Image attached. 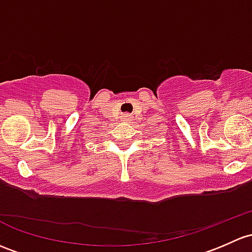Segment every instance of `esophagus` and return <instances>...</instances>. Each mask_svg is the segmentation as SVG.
Wrapping results in <instances>:
<instances>
[{"label":"esophagus","mask_w":252,"mask_h":252,"mask_svg":"<svg viewBox=\"0 0 252 252\" xmlns=\"http://www.w3.org/2000/svg\"><path fill=\"white\" fill-rule=\"evenodd\" d=\"M122 119H123V121H126V122H129L131 119V116L129 115V113H126V115H123V118H122Z\"/></svg>","instance_id":"obj_1"}]
</instances>
